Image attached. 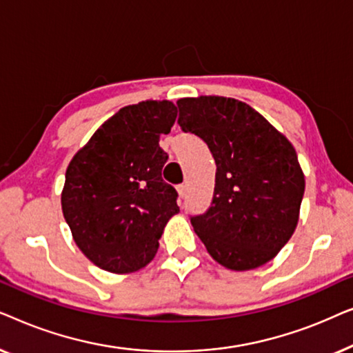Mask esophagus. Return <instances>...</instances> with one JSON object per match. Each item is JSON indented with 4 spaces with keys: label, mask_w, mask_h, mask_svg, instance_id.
Masks as SVG:
<instances>
[{
    "label": "esophagus",
    "mask_w": 353,
    "mask_h": 353,
    "mask_svg": "<svg viewBox=\"0 0 353 353\" xmlns=\"http://www.w3.org/2000/svg\"><path fill=\"white\" fill-rule=\"evenodd\" d=\"M176 191H178V194H180V197L183 199V197L186 196V185H178L176 186Z\"/></svg>",
    "instance_id": "1"
}]
</instances>
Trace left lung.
<instances>
[{
    "mask_svg": "<svg viewBox=\"0 0 353 353\" xmlns=\"http://www.w3.org/2000/svg\"><path fill=\"white\" fill-rule=\"evenodd\" d=\"M178 125L214 157L210 207L191 216L207 252L226 268L267 263L297 226L305 180L292 144L241 101L221 96L178 99Z\"/></svg>",
    "mask_w": 353,
    "mask_h": 353,
    "instance_id": "1",
    "label": "left lung"
}]
</instances>
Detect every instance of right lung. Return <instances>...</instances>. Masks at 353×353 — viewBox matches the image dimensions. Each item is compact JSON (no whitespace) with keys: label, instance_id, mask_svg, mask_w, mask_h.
Instances as JSON below:
<instances>
[{"label":"right lung","instance_id":"add662e5","mask_svg":"<svg viewBox=\"0 0 353 353\" xmlns=\"http://www.w3.org/2000/svg\"><path fill=\"white\" fill-rule=\"evenodd\" d=\"M170 101H143L101 125L65 172L62 212L81 252L110 273H133L156 255L178 192L162 180L161 134L175 123Z\"/></svg>","mask_w":353,"mask_h":353}]
</instances>
